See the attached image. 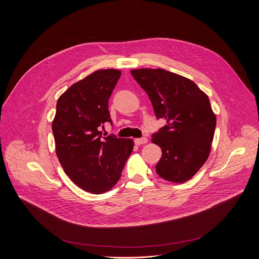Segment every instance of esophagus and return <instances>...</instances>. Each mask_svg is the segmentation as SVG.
<instances>
[{
    "mask_svg": "<svg viewBox=\"0 0 259 259\" xmlns=\"http://www.w3.org/2000/svg\"><path fill=\"white\" fill-rule=\"evenodd\" d=\"M135 143L136 145H145L148 143V139L147 138H141V139H136L135 140Z\"/></svg>",
    "mask_w": 259,
    "mask_h": 259,
    "instance_id": "1",
    "label": "esophagus"
}]
</instances>
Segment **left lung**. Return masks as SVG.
I'll return each mask as SVG.
<instances>
[{
  "label": "left lung",
  "mask_w": 259,
  "mask_h": 259,
  "mask_svg": "<svg viewBox=\"0 0 259 259\" xmlns=\"http://www.w3.org/2000/svg\"><path fill=\"white\" fill-rule=\"evenodd\" d=\"M131 73L148 94L155 116L166 120L151 136L162 151L156 174L168 182L185 183L204 164L211 148L217 117L208 97L192 80L162 69Z\"/></svg>",
  "instance_id": "obj_1"
}]
</instances>
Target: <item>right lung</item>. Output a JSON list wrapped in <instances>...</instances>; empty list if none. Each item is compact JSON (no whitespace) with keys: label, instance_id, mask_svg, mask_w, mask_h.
Returning a JSON list of instances; mask_svg holds the SVG:
<instances>
[{"label":"right lung","instance_id":"add662e5","mask_svg":"<svg viewBox=\"0 0 259 259\" xmlns=\"http://www.w3.org/2000/svg\"><path fill=\"white\" fill-rule=\"evenodd\" d=\"M120 76L118 70H100L71 85L58 100L52 128L57 156L65 172L81 189L95 194L115 185L134 142L101 127L111 122L109 99Z\"/></svg>","mask_w":259,"mask_h":259}]
</instances>
